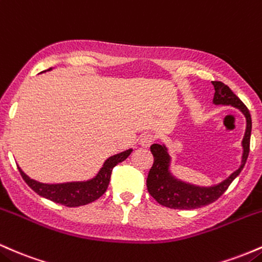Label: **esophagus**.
Here are the masks:
<instances>
[{"label":"esophagus","mask_w":262,"mask_h":262,"mask_svg":"<svg viewBox=\"0 0 262 262\" xmlns=\"http://www.w3.org/2000/svg\"><path fill=\"white\" fill-rule=\"evenodd\" d=\"M155 139H156V137H155L154 134H151V132H146V134H143L142 136H141V139H140L141 146L149 147L152 145V143H154Z\"/></svg>","instance_id":"obj_1"}]
</instances>
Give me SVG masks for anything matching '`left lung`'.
Returning <instances> with one entry per match:
<instances>
[{
  "instance_id": "1",
  "label": "left lung",
  "mask_w": 262,
  "mask_h": 262,
  "mask_svg": "<svg viewBox=\"0 0 262 262\" xmlns=\"http://www.w3.org/2000/svg\"><path fill=\"white\" fill-rule=\"evenodd\" d=\"M214 85V99L215 105H231L237 107L246 117V130L245 136L243 139V160L242 166L234 173H231L225 181L213 187H198L194 184L186 183L174 178L169 170L170 157L168 149L164 145L154 143L151 146V152L154 155V164L148 172L147 177V189L148 193L163 207L170 209H196L204 205L210 204L220 198L231 182L240 174L250 152V137H251V115L245 104L231 92L230 88L222 81H211Z\"/></svg>"
}]
</instances>
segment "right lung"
<instances>
[{
	"instance_id": "1",
	"label": "right lung",
	"mask_w": 262,
	"mask_h": 262,
	"mask_svg": "<svg viewBox=\"0 0 262 262\" xmlns=\"http://www.w3.org/2000/svg\"><path fill=\"white\" fill-rule=\"evenodd\" d=\"M131 152L132 149L130 148L121 152V154H117L108 157L105 161L101 169L99 170L98 174L93 179H89V181L85 182H68V183L59 184L40 183V182L29 178L19 167L18 169L26 183L38 195L49 199V201L54 203H58V204L66 205V207H80V205L89 204V203L96 201V199L100 198V196L106 192L113 168L116 164L125 161L130 156Z\"/></svg>"
}]
</instances>
